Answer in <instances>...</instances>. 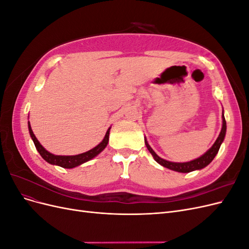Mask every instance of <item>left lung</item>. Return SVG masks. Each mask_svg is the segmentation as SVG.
Segmentation results:
<instances>
[{"label": "left lung", "instance_id": "1", "mask_svg": "<svg viewBox=\"0 0 249 249\" xmlns=\"http://www.w3.org/2000/svg\"><path fill=\"white\" fill-rule=\"evenodd\" d=\"M225 133H227V122H225L224 114L222 112V127H221L219 136H218V138L214 142V144L211 146L207 150V152L203 154L202 156H200L199 158H196V159H194V160L189 161V162H182V163L170 162V161L162 159V158L158 156L154 152V149L150 147L146 138H144V142H145V145L148 149V152L152 154V156L154 157V159L157 163H159L160 165H162L163 167H166V168L171 169L173 171L187 173V172H191V171H194V170H200L202 168H205L206 166H208V165L211 162L213 161V159L215 158V156L218 154V150H219L220 145L222 144V142L224 140Z\"/></svg>", "mask_w": 249, "mask_h": 249}]
</instances>
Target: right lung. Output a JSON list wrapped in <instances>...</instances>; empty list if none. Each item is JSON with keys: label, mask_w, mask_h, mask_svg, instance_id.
Segmentation results:
<instances>
[{"label": "right lung", "mask_w": 249, "mask_h": 249, "mask_svg": "<svg viewBox=\"0 0 249 249\" xmlns=\"http://www.w3.org/2000/svg\"><path fill=\"white\" fill-rule=\"evenodd\" d=\"M28 129H29L30 136H31V138L34 142L37 152L40 154V156L43 158L44 160L52 165H57V166H60V167L71 169V168L77 167V166H79V165H82L83 163L88 162L91 159H93V158H95L97 155L101 154L103 150L106 148L108 142H109V134H110L111 126L107 130L106 135H105V137L101 143H99V144H97L95 147L88 150V152L79 154L76 156H58V155H54V154L48 152V150L40 144V142L37 140L36 136L32 131V127H31V124H30V122H28Z\"/></svg>", "instance_id": "add662e5"}]
</instances>
